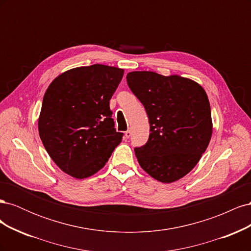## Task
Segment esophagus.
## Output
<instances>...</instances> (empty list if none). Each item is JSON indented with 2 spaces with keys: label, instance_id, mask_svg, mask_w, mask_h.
Returning a JSON list of instances; mask_svg holds the SVG:
<instances>
[{
  "label": "esophagus",
  "instance_id": "obj_1",
  "mask_svg": "<svg viewBox=\"0 0 251 251\" xmlns=\"http://www.w3.org/2000/svg\"><path fill=\"white\" fill-rule=\"evenodd\" d=\"M125 135H126V138H130L131 136H132V131H131V130H127V131H126Z\"/></svg>",
  "mask_w": 251,
  "mask_h": 251
}]
</instances>
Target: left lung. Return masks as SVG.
Wrapping results in <instances>:
<instances>
[{
  "instance_id": "left-lung-1",
  "label": "left lung",
  "mask_w": 251,
  "mask_h": 251,
  "mask_svg": "<svg viewBox=\"0 0 251 251\" xmlns=\"http://www.w3.org/2000/svg\"><path fill=\"white\" fill-rule=\"evenodd\" d=\"M126 82L150 121L147 143L134 149L140 166L163 183L184 177L200 160L212 133L204 89L178 75L150 71L127 73Z\"/></svg>"
}]
</instances>
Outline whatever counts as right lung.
Segmentation results:
<instances>
[{"instance_id":"obj_1","label":"right lung","mask_w":251,"mask_h":251,"mask_svg":"<svg viewBox=\"0 0 251 251\" xmlns=\"http://www.w3.org/2000/svg\"><path fill=\"white\" fill-rule=\"evenodd\" d=\"M123 76L124 70L115 67H79L60 74L45 93L40 137L52 160L70 176H92L123 140L110 109Z\"/></svg>"}]
</instances>
